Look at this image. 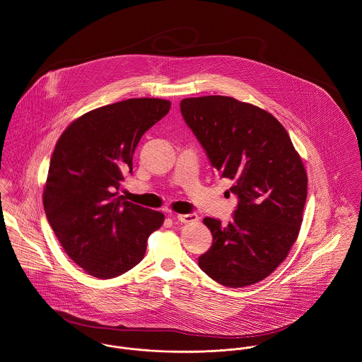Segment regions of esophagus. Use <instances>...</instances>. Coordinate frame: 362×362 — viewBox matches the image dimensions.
<instances>
[{
    "label": "esophagus",
    "mask_w": 362,
    "mask_h": 362,
    "mask_svg": "<svg viewBox=\"0 0 362 362\" xmlns=\"http://www.w3.org/2000/svg\"><path fill=\"white\" fill-rule=\"evenodd\" d=\"M176 219L182 223H197L199 221L197 214H186V215L182 214V215H177Z\"/></svg>",
    "instance_id": "34e87169"
}]
</instances>
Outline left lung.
<instances>
[{
  "label": "left lung",
  "instance_id": "8db88e82",
  "mask_svg": "<svg viewBox=\"0 0 362 362\" xmlns=\"http://www.w3.org/2000/svg\"><path fill=\"white\" fill-rule=\"evenodd\" d=\"M180 112L211 165L233 180L238 197L233 222L204 223L214 243L199 269L224 286L241 288L269 277L295 244L306 204L307 173L279 119L230 96L187 98Z\"/></svg>",
  "mask_w": 362,
  "mask_h": 362
}]
</instances>
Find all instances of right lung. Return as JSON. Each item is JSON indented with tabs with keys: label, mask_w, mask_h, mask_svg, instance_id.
Listing matches in <instances>:
<instances>
[{
	"label": "right lung",
	"mask_w": 362,
	"mask_h": 362,
	"mask_svg": "<svg viewBox=\"0 0 362 362\" xmlns=\"http://www.w3.org/2000/svg\"><path fill=\"white\" fill-rule=\"evenodd\" d=\"M170 109L154 98L128 99L85 112L56 143L44 187V209L56 238L89 276L107 279L135 267L164 214L117 192L132 173L140 138Z\"/></svg>",
	"instance_id": "1"
}]
</instances>
